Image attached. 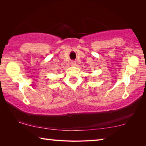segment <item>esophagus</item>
<instances>
[{
    "label": "esophagus",
    "instance_id": "obj_1",
    "mask_svg": "<svg viewBox=\"0 0 146 146\" xmlns=\"http://www.w3.org/2000/svg\"><path fill=\"white\" fill-rule=\"evenodd\" d=\"M75 64H76V62L75 61H73V60H72L71 62V66H75Z\"/></svg>",
    "mask_w": 146,
    "mask_h": 146
}]
</instances>
